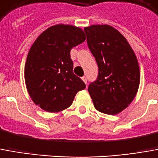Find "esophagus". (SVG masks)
I'll return each mask as SVG.
<instances>
[{
    "instance_id": "obj_1",
    "label": "esophagus",
    "mask_w": 158,
    "mask_h": 158,
    "mask_svg": "<svg viewBox=\"0 0 158 158\" xmlns=\"http://www.w3.org/2000/svg\"><path fill=\"white\" fill-rule=\"evenodd\" d=\"M82 80L84 81V82L85 83V84H87V79L85 76H84V77H82Z\"/></svg>"
}]
</instances>
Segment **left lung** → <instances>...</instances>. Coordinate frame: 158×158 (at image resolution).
Here are the masks:
<instances>
[{"label": "left lung", "instance_id": "1", "mask_svg": "<svg viewBox=\"0 0 158 158\" xmlns=\"http://www.w3.org/2000/svg\"><path fill=\"white\" fill-rule=\"evenodd\" d=\"M87 45L98 63L97 80L88 87L96 110L116 114L132 102L140 81L138 60L125 37L108 25L85 28Z\"/></svg>", "mask_w": 158, "mask_h": 158}]
</instances>
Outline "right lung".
Masks as SVG:
<instances>
[{
    "instance_id": "obj_1",
    "label": "right lung",
    "mask_w": 158,
    "mask_h": 158,
    "mask_svg": "<svg viewBox=\"0 0 158 158\" xmlns=\"http://www.w3.org/2000/svg\"><path fill=\"white\" fill-rule=\"evenodd\" d=\"M85 40L79 27L53 25L37 37L25 66L26 88L32 101L48 112L68 109L85 84L73 73L70 51Z\"/></svg>"
}]
</instances>
